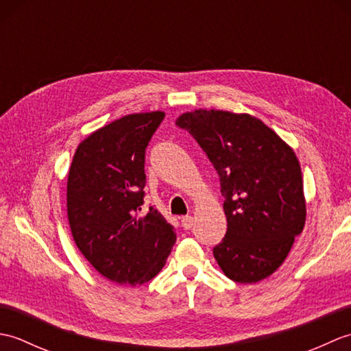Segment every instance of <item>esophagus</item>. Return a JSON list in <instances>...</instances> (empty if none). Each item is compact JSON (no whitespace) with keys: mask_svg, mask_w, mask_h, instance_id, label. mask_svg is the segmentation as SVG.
I'll return each instance as SVG.
<instances>
[{"mask_svg":"<svg viewBox=\"0 0 351 351\" xmlns=\"http://www.w3.org/2000/svg\"><path fill=\"white\" fill-rule=\"evenodd\" d=\"M193 223H195V220H193L191 215H185V217L181 219V225L185 230H190L193 228Z\"/></svg>","mask_w":351,"mask_h":351,"instance_id":"34e87169","label":"esophagus"}]
</instances>
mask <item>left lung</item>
<instances>
[{"label": "left lung", "instance_id": "obj_1", "mask_svg": "<svg viewBox=\"0 0 351 351\" xmlns=\"http://www.w3.org/2000/svg\"><path fill=\"white\" fill-rule=\"evenodd\" d=\"M217 170L228 230L213 249L228 278L255 283L285 261L306 219L300 164L259 119L196 110L176 121Z\"/></svg>", "mask_w": 351, "mask_h": 351}]
</instances>
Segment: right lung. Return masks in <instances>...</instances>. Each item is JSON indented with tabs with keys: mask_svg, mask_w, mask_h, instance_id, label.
<instances>
[{
	"mask_svg": "<svg viewBox=\"0 0 351 351\" xmlns=\"http://www.w3.org/2000/svg\"><path fill=\"white\" fill-rule=\"evenodd\" d=\"M162 111L128 114L81 141L68 176V219L77 247L104 278L149 282L166 264L175 228L145 211L146 147Z\"/></svg>",
	"mask_w": 351,
	"mask_h": 351,
	"instance_id": "add662e5",
	"label": "right lung"
}]
</instances>
